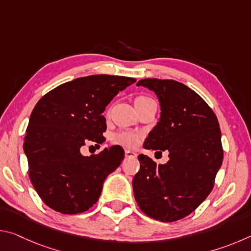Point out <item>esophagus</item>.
I'll use <instances>...</instances> for the list:
<instances>
[{"instance_id":"esophagus-1","label":"esophagus","mask_w":251,"mask_h":251,"mask_svg":"<svg viewBox=\"0 0 251 251\" xmlns=\"http://www.w3.org/2000/svg\"><path fill=\"white\" fill-rule=\"evenodd\" d=\"M125 157L126 158H136V157H137V154L130 151H125Z\"/></svg>"}]
</instances>
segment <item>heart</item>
<instances>
[{
	"mask_svg": "<svg viewBox=\"0 0 251 251\" xmlns=\"http://www.w3.org/2000/svg\"><path fill=\"white\" fill-rule=\"evenodd\" d=\"M146 99H148V97H138V99H136L135 101L143 100ZM113 141L114 143L120 144V145L124 147L134 148L138 145L139 136L135 133H131V131H121V133H117L114 135Z\"/></svg>",
	"mask_w": 251,
	"mask_h": 251,
	"instance_id": "b5f03b06",
	"label": "heart"
}]
</instances>
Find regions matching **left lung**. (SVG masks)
<instances>
[{
	"mask_svg": "<svg viewBox=\"0 0 251 251\" xmlns=\"http://www.w3.org/2000/svg\"><path fill=\"white\" fill-rule=\"evenodd\" d=\"M137 86L154 92L160 105L159 122L144 148L168 151L169 160L157 165L146 155L138 156L134 196L148 217L176 222L192 214L214 187L224 158L219 123L206 101L182 83L144 78Z\"/></svg>",
	"mask_w": 251,
	"mask_h": 251,
	"instance_id": "obj_1",
	"label": "left lung"
}]
</instances>
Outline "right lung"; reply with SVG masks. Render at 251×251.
Returning a JSON list of instances; mask_svg holds the SVG:
<instances>
[{"instance_id": "add662e5", "label": "right lung", "mask_w": 251, "mask_h": 251, "mask_svg": "<svg viewBox=\"0 0 251 251\" xmlns=\"http://www.w3.org/2000/svg\"><path fill=\"white\" fill-rule=\"evenodd\" d=\"M135 82L126 76H85L59 85L37 101L23 148L29 179L50 208L75 215L99 201L106 177L124 159V150L114 145L91 156L80 150L87 143L105 142L101 113Z\"/></svg>"}]
</instances>
